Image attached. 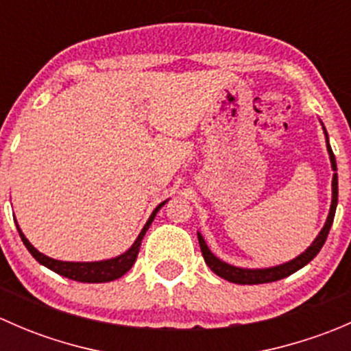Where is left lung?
Returning a JSON list of instances; mask_svg holds the SVG:
<instances>
[{"label":"left lung","mask_w":351,"mask_h":351,"mask_svg":"<svg viewBox=\"0 0 351 351\" xmlns=\"http://www.w3.org/2000/svg\"><path fill=\"white\" fill-rule=\"evenodd\" d=\"M321 125H323V122H321ZM323 130H324V137H326V149L329 154V161H331V169L335 173H332V182H331L332 193H331V205H329V214H328L326 222H324L323 229H321L319 234L316 236V239H314V241L311 243V246L307 247L306 251H302L299 256H295L290 261H285V263L282 265H275V267H267V268H243V267H234V265L231 263H226V261H222L221 258L215 256V254L208 250L204 236H202L200 232H197L198 244H200V250H202V256H204L205 263L208 265V268H210L215 275H219V277L224 278V280L232 282V284H239V285L268 284V282L282 280V278L295 274L297 270L306 267V265L309 263L311 260H314V256L319 253L321 247H323V244L326 241L329 234V229H331L332 226V219H335L336 205H338V173H336V169L338 168H336V159H335V154H332L331 146H329V137H328L326 129H324V125H323Z\"/></svg>","instance_id":"obj_1"}]
</instances>
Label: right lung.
<instances>
[{"label": "right lung", "instance_id": "right-lung-1", "mask_svg": "<svg viewBox=\"0 0 351 351\" xmlns=\"http://www.w3.org/2000/svg\"><path fill=\"white\" fill-rule=\"evenodd\" d=\"M166 202L168 200L161 202V204L154 208L153 214H151V217L147 219V222L144 224L143 231L139 232L137 239L132 243V246H130L125 253L119 254V256H115V258H108V260H100V261L54 260V258L47 256V254L40 253L37 247H34V244L25 238V234L19 226V222H16V229H19L20 238H22V241L25 246H27V250L30 251L32 256H34L40 265L47 267L49 270L56 271V274L62 275V277H66V278H71V280L83 282V284H104V282L117 280V278H120L122 275H125L127 271L132 268V265L136 263L137 254H139L141 243H143L144 234H146V231L149 229V226L153 224V221H154L156 214L159 212V208H161Z\"/></svg>", "mask_w": 351, "mask_h": 351}]
</instances>
